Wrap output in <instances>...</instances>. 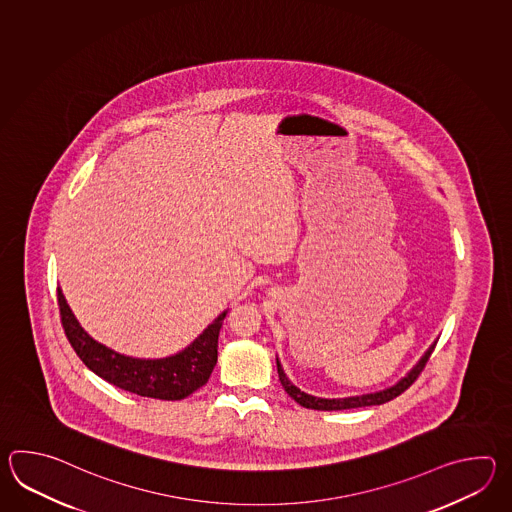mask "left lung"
Segmentation results:
<instances>
[{"instance_id": "left-lung-1", "label": "left lung", "mask_w": 512, "mask_h": 512, "mask_svg": "<svg viewBox=\"0 0 512 512\" xmlns=\"http://www.w3.org/2000/svg\"><path fill=\"white\" fill-rule=\"evenodd\" d=\"M435 342L426 349L425 355L421 357V360L415 364L412 370L406 373V377H403L397 384H393L386 390L381 392L366 393V395H357V397H346V399H322V397H313L309 393L300 392V388H296L293 382L287 379L285 371H283L280 360L276 359V366H278V377L282 382L283 390L289 393V397H293L296 403L304 408H311V410H322V412H333V410H349V408H360V406H375V404H384L388 401L395 399L397 395H401L404 390H408L415 379L419 377V373L423 371L426 366V362L430 359L432 351H434Z\"/></svg>"}]
</instances>
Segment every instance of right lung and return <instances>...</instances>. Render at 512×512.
<instances>
[{
	"instance_id": "1",
	"label": "right lung",
	"mask_w": 512,
	"mask_h": 512,
	"mask_svg": "<svg viewBox=\"0 0 512 512\" xmlns=\"http://www.w3.org/2000/svg\"><path fill=\"white\" fill-rule=\"evenodd\" d=\"M58 307L67 340L89 370L124 392L161 401H181L207 384L218 362L219 331L229 313L223 311L188 348L152 360L120 355L89 337L71 313L62 289H58Z\"/></svg>"
}]
</instances>
